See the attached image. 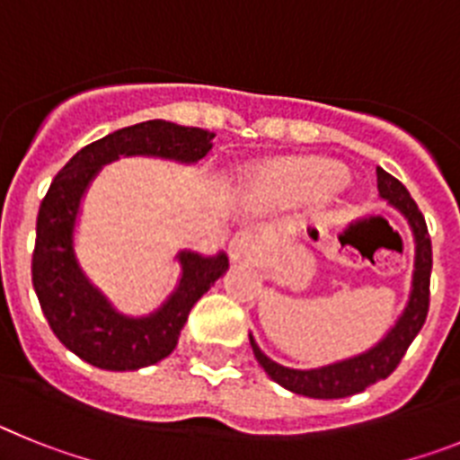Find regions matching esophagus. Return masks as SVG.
Wrapping results in <instances>:
<instances>
[{
	"label": "esophagus",
	"mask_w": 460,
	"mask_h": 460,
	"mask_svg": "<svg viewBox=\"0 0 460 460\" xmlns=\"http://www.w3.org/2000/svg\"><path fill=\"white\" fill-rule=\"evenodd\" d=\"M258 253V242L251 233H237L230 242V258L233 262H249Z\"/></svg>",
	"instance_id": "34e87169"
}]
</instances>
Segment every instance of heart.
Wrapping results in <instances>:
<instances>
[{
  "label": "heart",
  "mask_w": 460,
  "mask_h": 460,
  "mask_svg": "<svg viewBox=\"0 0 460 460\" xmlns=\"http://www.w3.org/2000/svg\"><path fill=\"white\" fill-rule=\"evenodd\" d=\"M345 170L327 158H292L274 164L255 177V198L267 200L271 195L313 198L339 189Z\"/></svg>",
  "instance_id": "heart-1"
}]
</instances>
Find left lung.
I'll return each instance as SVG.
<instances>
[{"mask_svg": "<svg viewBox=\"0 0 460 460\" xmlns=\"http://www.w3.org/2000/svg\"><path fill=\"white\" fill-rule=\"evenodd\" d=\"M376 172L380 195L408 218L410 230H412L414 271L410 299L405 304L403 313H401V318L396 320V324L385 334V339H380L373 345L371 350L350 357V359L329 364V367L311 368V371L280 367V364H276L274 359H270L265 352L260 350V345L255 343L253 336H249L251 348H253V355L260 367L265 368V373L271 380L279 382L280 387H286L292 394H302V396L311 398H345L364 392V389L376 385V382L392 376L394 368L401 364L405 350L414 341V336L420 334V329L426 323L430 295V267H433L429 227H426V221L421 217L417 202L410 198L408 189L382 168H377Z\"/></svg>", "mask_w": 460, "mask_h": 460, "instance_id": "1", "label": "left lung"}]
</instances>
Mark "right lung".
<instances>
[{
    "instance_id": "obj_1",
    "label": "right lung",
    "mask_w": 460,
    "mask_h": 460,
    "mask_svg": "<svg viewBox=\"0 0 460 460\" xmlns=\"http://www.w3.org/2000/svg\"><path fill=\"white\" fill-rule=\"evenodd\" d=\"M214 133L152 119L126 126L80 149L52 180L36 218L31 280L43 315L73 355L105 371H137L165 359L177 348L193 304L221 279L227 255L180 251V286L149 315L117 311L80 267L73 233L80 200L103 165L119 156H158L198 164L214 145Z\"/></svg>"
}]
</instances>
